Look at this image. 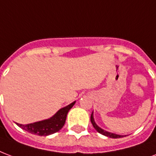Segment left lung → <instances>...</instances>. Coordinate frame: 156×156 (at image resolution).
I'll list each match as a JSON object with an SVG mask.
<instances>
[{
    "label": "left lung",
    "instance_id": "obj_1",
    "mask_svg": "<svg viewBox=\"0 0 156 156\" xmlns=\"http://www.w3.org/2000/svg\"><path fill=\"white\" fill-rule=\"evenodd\" d=\"M90 121L92 122V125H93V127H94V129L97 131V132L102 134V135L105 136H108V137L110 138H120V137H123L124 136L122 135H118V134H116V133H113V132H108V131H105V130L102 129L101 127H99L97 124L95 123V121H94V114L93 112L91 113L90 116Z\"/></svg>",
    "mask_w": 156,
    "mask_h": 156
}]
</instances>
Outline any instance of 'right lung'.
I'll return each mask as SVG.
<instances>
[{
    "instance_id": "add662e5",
    "label": "right lung",
    "mask_w": 156,
    "mask_h": 156,
    "mask_svg": "<svg viewBox=\"0 0 156 156\" xmlns=\"http://www.w3.org/2000/svg\"><path fill=\"white\" fill-rule=\"evenodd\" d=\"M76 101L59 109L54 115L48 119L36 122L34 123L24 124V125L17 123V125L24 131L34 134V135L45 136L51 135L62 128L66 122V116H67L69 110L73 107Z\"/></svg>"
}]
</instances>
